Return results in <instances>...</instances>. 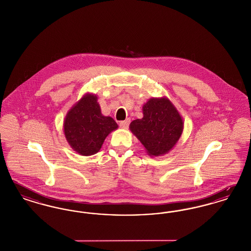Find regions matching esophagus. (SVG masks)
<instances>
[{
  "label": "esophagus",
  "mask_w": 251,
  "mask_h": 251,
  "mask_svg": "<svg viewBox=\"0 0 251 251\" xmlns=\"http://www.w3.org/2000/svg\"><path fill=\"white\" fill-rule=\"evenodd\" d=\"M131 120L130 119H127V120H123V121H120V126L121 128H127L130 124Z\"/></svg>",
  "instance_id": "34e87169"
}]
</instances>
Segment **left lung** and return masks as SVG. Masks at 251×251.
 Masks as SVG:
<instances>
[{
  "label": "left lung",
  "mask_w": 251,
  "mask_h": 251,
  "mask_svg": "<svg viewBox=\"0 0 251 251\" xmlns=\"http://www.w3.org/2000/svg\"><path fill=\"white\" fill-rule=\"evenodd\" d=\"M143 118L131 121L130 131L151 157L168 153L183 131V120L167 97L151 98L142 107Z\"/></svg>",
  "instance_id": "8db88e82"
}]
</instances>
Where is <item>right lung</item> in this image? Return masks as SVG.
I'll return each instance as SVG.
<instances>
[{
	"instance_id": "right-lung-1",
	"label": "right lung",
	"mask_w": 251,
	"mask_h": 251,
	"mask_svg": "<svg viewBox=\"0 0 251 251\" xmlns=\"http://www.w3.org/2000/svg\"><path fill=\"white\" fill-rule=\"evenodd\" d=\"M119 128L111 117L101 114L98 97L85 93L67 113L64 134L69 145L80 155L96 154L105 138Z\"/></svg>"
}]
</instances>
